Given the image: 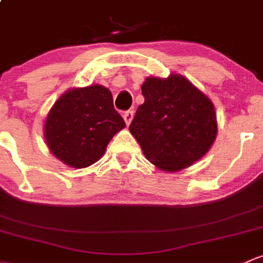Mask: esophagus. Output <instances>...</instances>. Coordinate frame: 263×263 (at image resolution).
<instances>
[{
  "label": "esophagus",
  "instance_id": "obj_1",
  "mask_svg": "<svg viewBox=\"0 0 263 263\" xmlns=\"http://www.w3.org/2000/svg\"><path fill=\"white\" fill-rule=\"evenodd\" d=\"M123 118H124V120H125L126 125H130L133 118H134V111H126V112H124Z\"/></svg>",
  "mask_w": 263,
  "mask_h": 263
}]
</instances>
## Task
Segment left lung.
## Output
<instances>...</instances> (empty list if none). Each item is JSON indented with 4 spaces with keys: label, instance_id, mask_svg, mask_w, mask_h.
I'll use <instances>...</instances> for the list:
<instances>
[{
    "label": "left lung",
    "instance_id": "8db88e82",
    "mask_svg": "<svg viewBox=\"0 0 263 263\" xmlns=\"http://www.w3.org/2000/svg\"><path fill=\"white\" fill-rule=\"evenodd\" d=\"M144 102L129 130L145 158L166 172L185 170L209 152L218 134L212 100L190 80L172 73L145 78Z\"/></svg>",
    "mask_w": 263,
    "mask_h": 263
}]
</instances>
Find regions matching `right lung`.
<instances>
[{
  "instance_id": "1",
  "label": "right lung",
  "mask_w": 263,
  "mask_h": 263,
  "mask_svg": "<svg viewBox=\"0 0 263 263\" xmlns=\"http://www.w3.org/2000/svg\"><path fill=\"white\" fill-rule=\"evenodd\" d=\"M125 121L114 109L112 95L102 85L64 92L44 121V139L55 158L72 168H86L104 156Z\"/></svg>"
}]
</instances>
